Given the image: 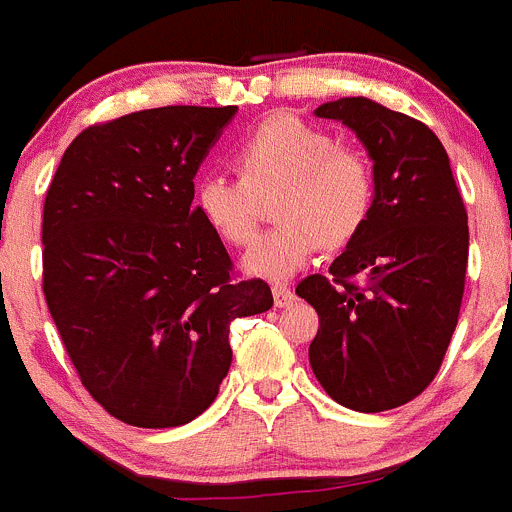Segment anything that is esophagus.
I'll list each match as a JSON object with an SVG mask.
<instances>
[{
  "instance_id": "1",
  "label": "esophagus",
  "mask_w": 512,
  "mask_h": 512,
  "mask_svg": "<svg viewBox=\"0 0 512 512\" xmlns=\"http://www.w3.org/2000/svg\"><path fill=\"white\" fill-rule=\"evenodd\" d=\"M272 298H275V305H278V308H285V305L293 303L295 293H293V288H290V285L275 283V285H272Z\"/></svg>"
}]
</instances>
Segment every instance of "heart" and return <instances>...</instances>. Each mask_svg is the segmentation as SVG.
Wrapping results in <instances>:
<instances>
[{"label": "heart", "instance_id": "obj_1", "mask_svg": "<svg viewBox=\"0 0 512 512\" xmlns=\"http://www.w3.org/2000/svg\"><path fill=\"white\" fill-rule=\"evenodd\" d=\"M242 174L202 176L197 207L229 245H250L272 197L280 224L262 234L245 255L252 275L283 280L308 265L315 252L343 247L374 207V166L364 151L336 143L333 133L303 118L270 116L237 146Z\"/></svg>", "mask_w": 512, "mask_h": 512}]
</instances>
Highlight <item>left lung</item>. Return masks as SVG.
I'll return each mask as SVG.
<instances>
[{
	"label": "left lung",
	"instance_id": "8db88e82",
	"mask_svg": "<svg viewBox=\"0 0 512 512\" xmlns=\"http://www.w3.org/2000/svg\"><path fill=\"white\" fill-rule=\"evenodd\" d=\"M351 128L374 161V207L326 275L295 293L318 313L315 379L353 412H386L437 376L465 293L470 229L442 141L369 98L315 108Z\"/></svg>",
	"mask_w": 512,
	"mask_h": 512
}]
</instances>
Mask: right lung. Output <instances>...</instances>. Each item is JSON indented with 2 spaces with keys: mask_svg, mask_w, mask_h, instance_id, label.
Returning a JSON list of instances; mask_svg holds the SVG:
<instances>
[{
  "mask_svg": "<svg viewBox=\"0 0 512 512\" xmlns=\"http://www.w3.org/2000/svg\"><path fill=\"white\" fill-rule=\"evenodd\" d=\"M237 105H166L90 126L62 154L42 212V290L80 381L133 427H179L217 399L234 318L272 308L194 199Z\"/></svg>",
  "mask_w": 512,
  "mask_h": 512,
  "instance_id": "1",
  "label": "right lung"
}]
</instances>
